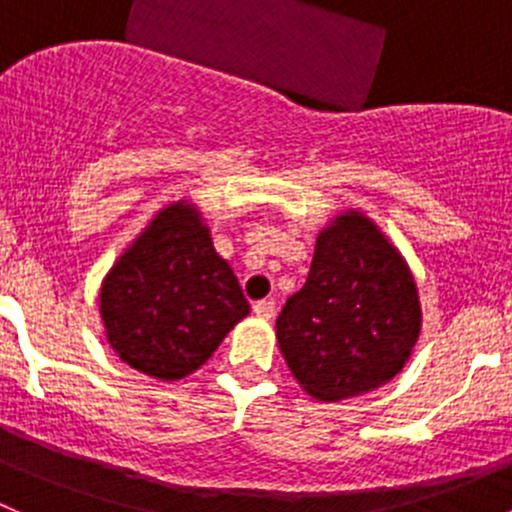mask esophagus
<instances>
[{
	"instance_id": "34e87169",
	"label": "esophagus",
	"mask_w": 512,
	"mask_h": 512,
	"mask_svg": "<svg viewBox=\"0 0 512 512\" xmlns=\"http://www.w3.org/2000/svg\"><path fill=\"white\" fill-rule=\"evenodd\" d=\"M252 312L260 319H272L275 317V302H272V299H262V302H257L255 307H252Z\"/></svg>"
}]
</instances>
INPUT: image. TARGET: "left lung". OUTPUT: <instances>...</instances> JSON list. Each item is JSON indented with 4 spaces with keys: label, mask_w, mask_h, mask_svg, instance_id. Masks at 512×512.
<instances>
[{
    "label": "left lung",
    "mask_w": 512,
    "mask_h": 512,
    "mask_svg": "<svg viewBox=\"0 0 512 512\" xmlns=\"http://www.w3.org/2000/svg\"><path fill=\"white\" fill-rule=\"evenodd\" d=\"M421 302L409 262L361 210L319 230L304 287L277 317L289 371L317 401L389 384L414 352Z\"/></svg>",
    "instance_id": "obj_1"
}]
</instances>
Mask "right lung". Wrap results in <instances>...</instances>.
Returning a JSON list of instances; mask_svg holds the SVG:
<instances>
[{"mask_svg": "<svg viewBox=\"0 0 512 512\" xmlns=\"http://www.w3.org/2000/svg\"><path fill=\"white\" fill-rule=\"evenodd\" d=\"M98 312L123 364L178 381L213 356L250 304L215 252L200 208L180 198L163 205L116 257L101 282Z\"/></svg>", "mask_w": 512, "mask_h": 512, "instance_id": "right-lung-1", "label": "right lung"}]
</instances>
